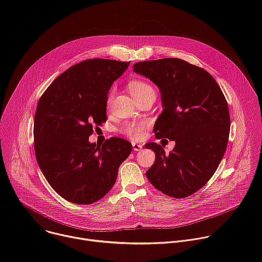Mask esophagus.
Instances as JSON below:
<instances>
[{"instance_id": "34e87169", "label": "esophagus", "mask_w": 262, "mask_h": 262, "mask_svg": "<svg viewBox=\"0 0 262 262\" xmlns=\"http://www.w3.org/2000/svg\"><path fill=\"white\" fill-rule=\"evenodd\" d=\"M133 149L135 151H140L142 149V145L141 144H138V143H133Z\"/></svg>"}]
</instances>
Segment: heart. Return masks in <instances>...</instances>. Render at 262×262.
<instances>
[{
	"instance_id": "1",
	"label": "heart",
	"mask_w": 262,
	"mask_h": 262,
	"mask_svg": "<svg viewBox=\"0 0 262 262\" xmlns=\"http://www.w3.org/2000/svg\"><path fill=\"white\" fill-rule=\"evenodd\" d=\"M128 88L132 95L136 98V100L140 99L141 97L147 94H155V90L150 85L140 80L130 81L128 84ZM112 94H113V90L111 91L108 95V100H111ZM145 127L146 125L143 122H128L121 128V132L133 140H140L144 136Z\"/></svg>"
}]
</instances>
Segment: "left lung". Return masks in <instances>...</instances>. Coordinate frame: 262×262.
<instances>
[{
    "label": "left lung",
    "mask_w": 262,
    "mask_h": 262,
    "mask_svg": "<svg viewBox=\"0 0 262 262\" xmlns=\"http://www.w3.org/2000/svg\"><path fill=\"white\" fill-rule=\"evenodd\" d=\"M133 67L162 94L164 111L155 124L156 137L175 141L169 155L157 143L145 145L156 152L147 178L165 195L189 197L211 178L226 151L227 100L206 70L181 59L138 62Z\"/></svg>",
    "instance_id": "obj_1"
}]
</instances>
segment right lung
Masks as SVG:
<instances>
[{"mask_svg": "<svg viewBox=\"0 0 262 262\" xmlns=\"http://www.w3.org/2000/svg\"><path fill=\"white\" fill-rule=\"evenodd\" d=\"M129 62L89 59L71 66L49 86L37 104L34 149L52 188L76 204H91L113 188L132 144L110 138L89 142L94 125L106 121L108 90Z\"/></svg>", "mask_w": 262, "mask_h": 262, "instance_id": "1", "label": "right lung"}]
</instances>
